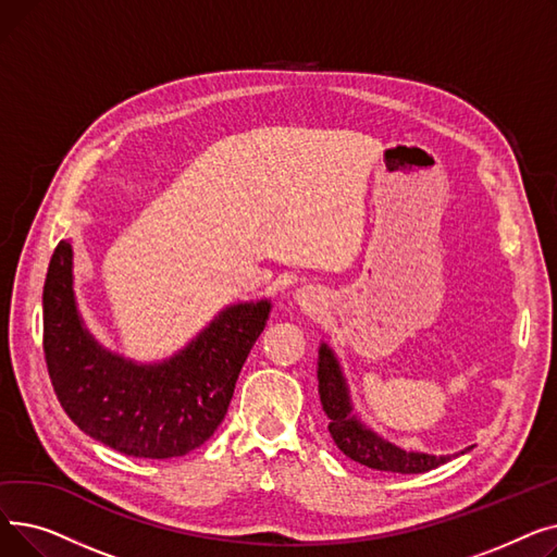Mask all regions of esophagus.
<instances>
[{
	"mask_svg": "<svg viewBox=\"0 0 557 557\" xmlns=\"http://www.w3.org/2000/svg\"><path fill=\"white\" fill-rule=\"evenodd\" d=\"M315 300H318V296H315V290H311V288H298L296 290V302L300 305V307H313L315 305Z\"/></svg>",
	"mask_w": 557,
	"mask_h": 557,
	"instance_id": "1",
	"label": "esophagus"
}]
</instances>
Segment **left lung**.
I'll return each mask as SVG.
<instances>
[{
  "label": "left lung",
  "mask_w": 557,
  "mask_h": 557,
  "mask_svg": "<svg viewBox=\"0 0 557 557\" xmlns=\"http://www.w3.org/2000/svg\"><path fill=\"white\" fill-rule=\"evenodd\" d=\"M318 393L323 411L330 418V433L336 447L355 462H361L370 470L397 472V474H422L445 465L451 456H431L418 451H404L393 443H386L374 431L363 426L352 413V401L338 359L327 343L318 349Z\"/></svg>",
  "instance_id": "8db88e82"
}]
</instances>
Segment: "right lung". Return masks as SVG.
I'll return each mask as SVG.
<instances>
[{
  "label": "right lung",
  "instance_id": "1",
  "mask_svg": "<svg viewBox=\"0 0 557 557\" xmlns=\"http://www.w3.org/2000/svg\"><path fill=\"white\" fill-rule=\"evenodd\" d=\"M72 284V246L61 242L42 288V347L53 393L70 420L135 458H175L208 443L267 327L271 302L230 305L178 355L141 366L108 352L87 332Z\"/></svg>",
  "mask_w": 557,
  "mask_h": 557
}]
</instances>
